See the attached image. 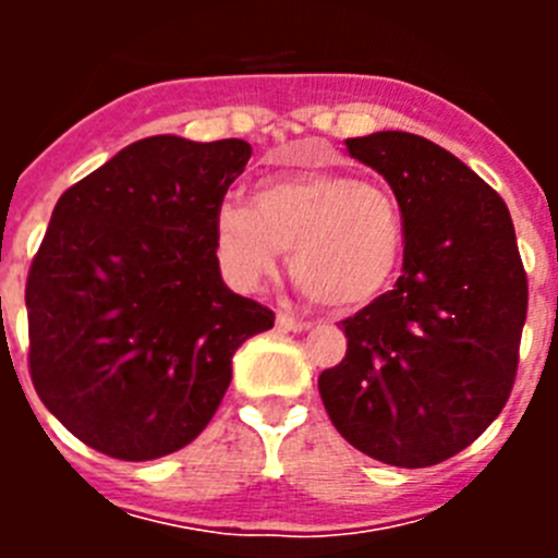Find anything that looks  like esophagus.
I'll use <instances>...</instances> for the list:
<instances>
[{"label":"esophagus","instance_id":"34e87169","mask_svg":"<svg viewBox=\"0 0 558 558\" xmlns=\"http://www.w3.org/2000/svg\"><path fill=\"white\" fill-rule=\"evenodd\" d=\"M276 324H279V329H288V332H304V329H310V322H304V318H293V315L288 313L276 315Z\"/></svg>","mask_w":558,"mask_h":558}]
</instances>
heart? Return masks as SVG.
<instances>
[{"label":"heart","instance_id":"obj_1","mask_svg":"<svg viewBox=\"0 0 558 558\" xmlns=\"http://www.w3.org/2000/svg\"><path fill=\"white\" fill-rule=\"evenodd\" d=\"M223 274L256 290L290 251V274L332 310L372 304L397 276L405 218L386 186L347 172L302 170L256 186L254 206L226 201L215 220Z\"/></svg>","mask_w":558,"mask_h":558}]
</instances>
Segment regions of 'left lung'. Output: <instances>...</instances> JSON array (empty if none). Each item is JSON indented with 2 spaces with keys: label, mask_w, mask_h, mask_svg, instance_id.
<instances>
[{
  "label": "left lung",
  "mask_w": 558,
  "mask_h": 558,
  "mask_svg": "<svg viewBox=\"0 0 558 558\" xmlns=\"http://www.w3.org/2000/svg\"><path fill=\"white\" fill-rule=\"evenodd\" d=\"M391 184L405 218L393 290L340 322L347 357L318 377L332 425L391 466L470 447L509 402L529 276L509 206L436 142L405 131L347 140Z\"/></svg>",
  "instance_id": "8db88e82"
}]
</instances>
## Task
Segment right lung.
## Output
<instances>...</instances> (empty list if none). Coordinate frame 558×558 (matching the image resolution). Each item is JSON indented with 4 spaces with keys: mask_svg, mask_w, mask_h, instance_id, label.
Wrapping results in <instances>:
<instances>
[{
    "mask_svg": "<svg viewBox=\"0 0 558 558\" xmlns=\"http://www.w3.org/2000/svg\"><path fill=\"white\" fill-rule=\"evenodd\" d=\"M243 140L147 136L69 186L27 276L29 377L83 445L120 461L181 450L218 411L231 357L274 327L223 284L215 220Z\"/></svg>",
    "mask_w": 558,
    "mask_h": 558,
    "instance_id": "right-lung-1",
    "label": "right lung"
}]
</instances>
